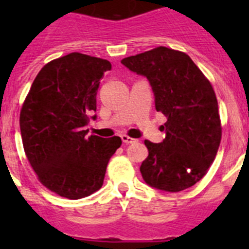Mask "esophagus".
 <instances>
[{
	"instance_id": "esophagus-1",
	"label": "esophagus",
	"mask_w": 249,
	"mask_h": 249,
	"mask_svg": "<svg viewBox=\"0 0 249 249\" xmlns=\"http://www.w3.org/2000/svg\"><path fill=\"white\" fill-rule=\"evenodd\" d=\"M121 138H122L123 143H126V144H131V143H135V142H137V140L129 137V136H127V135H122L121 136Z\"/></svg>"
}]
</instances>
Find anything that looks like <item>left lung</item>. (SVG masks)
Listing matches in <instances>:
<instances>
[{
	"mask_svg": "<svg viewBox=\"0 0 249 249\" xmlns=\"http://www.w3.org/2000/svg\"><path fill=\"white\" fill-rule=\"evenodd\" d=\"M121 62L148 78L157 112L167 121L160 143L146 140L148 157L141 164L147 184L179 192L201 181L214 160L222 138L214 89L191 57L172 48L156 47Z\"/></svg>",
	"mask_w": 249,
	"mask_h": 249,
	"instance_id": "1",
	"label": "left lung"
}]
</instances>
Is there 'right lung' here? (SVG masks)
<instances>
[{"instance_id":"1","label":"right lung","mask_w":249,"mask_h":249,"mask_svg":"<svg viewBox=\"0 0 249 249\" xmlns=\"http://www.w3.org/2000/svg\"><path fill=\"white\" fill-rule=\"evenodd\" d=\"M107 59L72 52L46 63L19 113L22 143L38 181L51 192L80 199L102 187L117 136L86 137Z\"/></svg>"}]
</instances>
